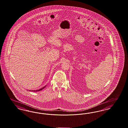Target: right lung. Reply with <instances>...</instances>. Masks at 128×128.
<instances>
[{"label":"right lung","mask_w":128,"mask_h":128,"mask_svg":"<svg viewBox=\"0 0 128 128\" xmlns=\"http://www.w3.org/2000/svg\"><path fill=\"white\" fill-rule=\"evenodd\" d=\"M44 87H43V88H42V89H39V90H34V92H36V91H38H38H39V90H42V89H44Z\"/></svg>","instance_id":"obj_1"}]
</instances>
